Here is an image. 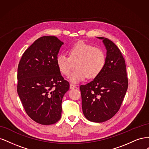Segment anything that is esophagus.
Listing matches in <instances>:
<instances>
[{
	"mask_svg": "<svg viewBox=\"0 0 149 149\" xmlns=\"http://www.w3.org/2000/svg\"><path fill=\"white\" fill-rule=\"evenodd\" d=\"M76 88V86L75 85H74V84H70V89H74V88Z\"/></svg>",
	"mask_w": 149,
	"mask_h": 149,
	"instance_id": "obj_1",
	"label": "esophagus"
}]
</instances>
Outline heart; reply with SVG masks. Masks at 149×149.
Returning a JSON list of instances; mask_svg holds the SVG:
<instances>
[{"label": "heart", "instance_id": "b5f03b06", "mask_svg": "<svg viewBox=\"0 0 149 149\" xmlns=\"http://www.w3.org/2000/svg\"><path fill=\"white\" fill-rule=\"evenodd\" d=\"M69 56L60 53L56 57V63L58 70L63 75H69L71 71L76 69L69 76L70 81L78 83L86 78H96L104 69L106 56L102 49L94 47L92 45L79 42L71 47L68 51Z\"/></svg>", "mask_w": 149, "mask_h": 149}]
</instances>
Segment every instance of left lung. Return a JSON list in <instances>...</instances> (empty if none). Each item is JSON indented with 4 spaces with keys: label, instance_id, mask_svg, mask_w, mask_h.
Listing matches in <instances>:
<instances>
[{
    "label": "left lung",
    "instance_id": "obj_1",
    "mask_svg": "<svg viewBox=\"0 0 149 149\" xmlns=\"http://www.w3.org/2000/svg\"><path fill=\"white\" fill-rule=\"evenodd\" d=\"M102 40L106 49V65L90 83L80 86L82 109L85 118L94 123L110 119L119 109L128 88L124 58L111 40Z\"/></svg>",
    "mask_w": 149,
    "mask_h": 149
}]
</instances>
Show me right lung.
Masks as SVG:
<instances>
[{
  "label": "right lung",
  "mask_w": 149,
  "mask_h": 149,
  "mask_svg": "<svg viewBox=\"0 0 149 149\" xmlns=\"http://www.w3.org/2000/svg\"><path fill=\"white\" fill-rule=\"evenodd\" d=\"M63 42L54 36L37 39L26 49L17 70V93L25 112L36 123H56L61 116V102L70 84L56 59Z\"/></svg>",
  "instance_id": "1"
}]
</instances>
